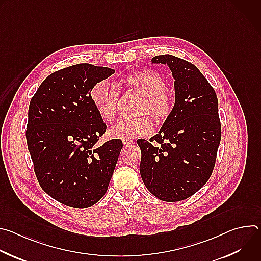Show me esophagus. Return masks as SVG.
Here are the masks:
<instances>
[{"label":"esophagus","mask_w":261,"mask_h":261,"mask_svg":"<svg viewBox=\"0 0 261 261\" xmlns=\"http://www.w3.org/2000/svg\"><path fill=\"white\" fill-rule=\"evenodd\" d=\"M123 143H124L125 146H131L134 142L131 139H123Z\"/></svg>","instance_id":"1"}]
</instances>
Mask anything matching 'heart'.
<instances>
[{
  "label": "heart",
  "mask_w": 261,
  "mask_h": 261,
  "mask_svg": "<svg viewBox=\"0 0 261 261\" xmlns=\"http://www.w3.org/2000/svg\"><path fill=\"white\" fill-rule=\"evenodd\" d=\"M122 85L142 96L133 120H121L109 130L113 138L129 139L146 136L154 130V123L165 122L173 110V98L166 92V82L154 71H138L127 75ZM91 98L100 118L106 123H113L117 117L120 101V90L108 81L98 82L91 91Z\"/></svg>",
  "instance_id": "heart-1"
}]
</instances>
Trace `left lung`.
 <instances>
[{"instance_id": "8db88e82", "label": "left lung", "mask_w": 261, "mask_h": 261, "mask_svg": "<svg viewBox=\"0 0 261 261\" xmlns=\"http://www.w3.org/2000/svg\"><path fill=\"white\" fill-rule=\"evenodd\" d=\"M152 63L166 64L171 70L175 102L160 131L150 141L137 140L140 175L146 189L160 200L180 201L196 193L215 167L221 140L218 99L190 62L162 55L154 57Z\"/></svg>"}]
</instances>
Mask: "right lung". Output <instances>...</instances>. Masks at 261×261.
<instances>
[{
    "mask_svg": "<svg viewBox=\"0 0 261 261\" xmlns=\"http://www.w3.org/2000/svg\"><path fill=\"white\" fill-rule=\"evenodd\" d=\"M114 73L107 67L73 65L51 73L31 99L25 137L34 171L44 192L65 205H94L113 176L123 142L97 144L106 125L91 91Z\"/></svg>",
    "mask_w": 261,
    "mask_h": 261,
    "instance_id": "add662e5",
    "label": "right lung"
}]
</instances>
